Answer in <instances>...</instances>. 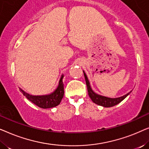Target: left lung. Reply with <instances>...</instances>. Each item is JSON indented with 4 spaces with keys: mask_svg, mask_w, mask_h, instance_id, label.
<instances>
[{
    "mask_svg": "<svg viewBox=\"0 0 149 149\" xmlns=\"http://www.w3.org/2000/svg\"><path fill=\"white\" fill-rule=\"evenodd\" d=\"M85 76V82H86L87 87V91H88V94L89 96L90 97L91 100L93 101V102H94L96 104H98L100 106H102L104 107H112L114 106L117 105V104L121 102L122 100H123L128 95L131 93V91L129 93H127V94L123 95V96L119 97H116V98H111V97H108L105 96H102V95H98L97 93H94L91 89L90 85H89V82L88 81V79L86 76L84 71H83Z\"/></svg>",
    "mask_w": 149,
    "mask_h": 149,
    "instance_id": "obj_1",
    "label": "left lung"
}]
</instances>
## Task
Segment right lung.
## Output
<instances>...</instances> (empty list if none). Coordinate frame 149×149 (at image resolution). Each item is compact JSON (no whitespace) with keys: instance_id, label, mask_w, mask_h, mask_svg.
Masks as SVG:
<instances>
[{"instance_id":"add662e5","label":"right lung","mask_w":149,"mask_h":149,"mask_svg":"<svg viewBox=\"0 0 149 149\" xmlns=\"http://www.w3.org/2000/svg\"><path fill=\"white\" fill-rule=\"evenodd\" d=\"M62 79L63 76L61 77L58 87L54 92L49 95H32L26 93L21 89H20V91H22L24 96L26 97V98L35 105L38 106V107L42 108V109H49V108L55 107L60 104L64 94V83L62 82Z\"/></svg>"}]
</instances>
